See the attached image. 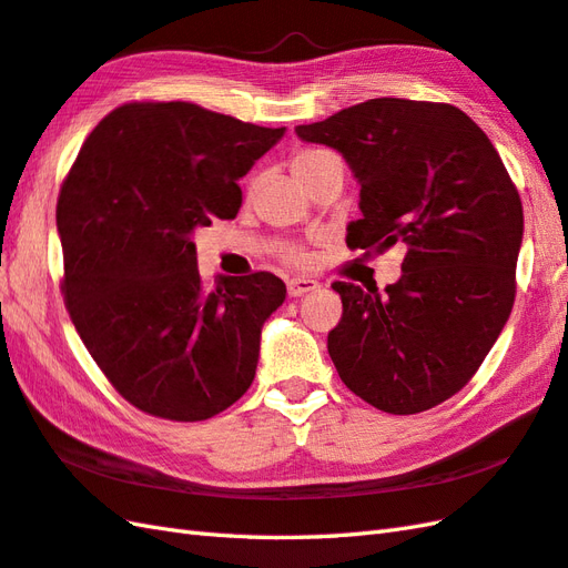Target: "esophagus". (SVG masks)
<instances>
[{
  "instance_id": "34e87169",
  "label": "esophagus",
  "mask_w": 568,
  "mask_h": 568,
  "mask_svg": "<svg viewBox=\"0 0 568 568\" xmlns=\"http://www.w3.org/2000/svg\"><path fill=\"white\" fill-rule=\"evenodd\" d=\"M317 288H321V284H317L315 280H311V276H294V280L286 282L288 296H303V294L317 292Z\"/></svg>"
}]
</instances>
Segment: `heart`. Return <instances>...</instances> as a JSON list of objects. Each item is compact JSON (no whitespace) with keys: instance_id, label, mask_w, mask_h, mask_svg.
I'll return each mask as SVG.
<instances>
[{"instance_id":"1","label":"heart","mask_w":568,"mask_h":568,"mask_svg":"<svg viewBox=\"0 0 568 568\" xmlns=\"http://www.w3.org/2000/svg\"><path fill=\"white\" fill-rule=\"evenodd\" d=\"M327 159H332V154H327V151H323V149H301L292 159V171L298 180H303ZM282 257L288 262V265H296V267H308L313 262L311 251L303 245H284Z\"/></svg>"}]
</instances>
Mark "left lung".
Masks as SVG:
<instances>
[{
    "instance_id": "8db88e82",
    "label": "left lung",
    "mask_w": 568,
    "mask_h": 568,
    "mask_svg": "<svg viewBox=\"0 0 568 568\" xmlns=\"http://www.w3.org/2000/svg\"><path fill=\"white\" fill-rule=\"evenodd\" d=\"M303 142L337 149L362 185L352 251L407 245L385 286L335 282L342 321L327 335L342 383L368 405L417 414L475 376L516 301L523 204L489 136L448 103L371 99Z\"/></svg>"
}]
</instances>
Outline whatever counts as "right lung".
<instances>
[{
  "label": "right lung",
  "instance_id": "add662e5",
  "mask_svg": "<svg viewBox=\"0 0 568 568\" xmlns=\"http://www.w3.org/2000/svg\"><path fill=\"white\" fill-rule=\"evenodd\" d=\"M282 136L185 101L124 103L64 178L69 317L113 388L151 417L210 419L251 388L286 286L253 272L206 288L192 233L239 214V180Z\"/></svg>",
  "mask_w": 568,
  "mask_h": 568
}]
</instances>
